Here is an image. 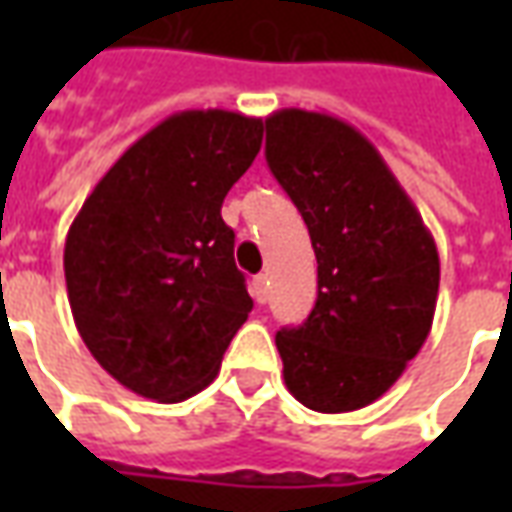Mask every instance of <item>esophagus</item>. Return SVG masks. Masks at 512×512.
<instances>
[{"instance_id":"1","label":"esophagus","mask_w":512,"mask_h":512,"mask_svg":"<svg viewBox=\"0 0 512 512\" xmlns=\"http://www.w3.org/2000/svg\"><path fill=\"white\" fill-rule=\"evenodd\" d=\"M252 296H255L257 304H266L268 301V277L260 274V277L252 279Z\"/></svg>"}]
</instances>
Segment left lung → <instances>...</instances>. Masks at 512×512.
Listing matches in <instances>:
<instances>
[{
  "instance_id": "left-lung-1",
  "label": "left lung",
  "mask_w": 512,
  "mask_h": 512,
  "mask_svg": "<svg viewBox=\"0 0 512 512\" xmlns=\"http://www.w3.org/2000/svg\"><path fill=\"white\" fill-rule=\"evenodd\" d=\"M266 161L318 260L310 318L277 332L285 386L323 414L370 406L428 340L436 241L373 142L340 117L279 109L266 117Z\"/></svg>"
}]
</instances>
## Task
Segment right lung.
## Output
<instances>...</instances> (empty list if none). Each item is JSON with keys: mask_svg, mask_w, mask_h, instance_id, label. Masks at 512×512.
Returning <instances> with one entry per match:
<instances>
[{"mask_svg": "<svg viewBox=\"0 0 512 512\" xmlns=\"http://www.w3.org/2000/svg\"><path fill=\"white\" fill-rule=\"evenodd\" d=\"M260 142V117L169 115L117 158L73 219V321L95 362L136 395H197L252 312L222 202Z\"/></svg>", "mask_w": 512, "mask_h": 512, "instance_id": "add662e5", "label": "right lung"}]
</instances>
